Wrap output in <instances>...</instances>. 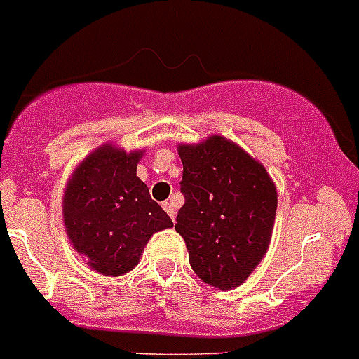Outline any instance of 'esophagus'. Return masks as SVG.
I'll use <instances>...</instances> for the list:
<instances>
[{
    "mask_svg": "<svg viewBox=\"0 0 359 359\" xmlns=\"http://www.w3.org/2000/svg\"><path fill=\"white\" fill-rule=\"evenodd\" d=\"M162 208L168 212V215H170L171 219H175V214H177V212H175V205L171 203V201H165V203H162Z\"/></svg>",
    "mask_w": 359,
    "mask_h": 359,
    "instance_id": "1",
    "label": "esophagus"
}]
</instances>
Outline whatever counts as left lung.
<instances>
[{
	"label": "left lung",
	"instance_id": "obj_1",
	"mask_svg": "<svg viewBox=\"0 0 359 359\" xmlns=\"http://www.w3.org/2000/svg\"><path fill=\"white\" fill-rule=\"evenodd\" d=\"M179 156L184 206L175 230L184 238L191 269L214 287H238L269 247L275 182L260 162L217 134L179 145Z\"/></svg>",
	"mask_w": 359,
	"mask_h": 359
}]
</instances>
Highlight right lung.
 <instances>
[{
    "label": "right lung",
    "instance_id": "add662e5",
    "mask_svg": "<svg viewBox=\"0 0 359 359\" xmlns=\"http://www.w3.org/2000/svg\"><path fill=\"white\" fill-rule=\"evenodd\" d=\"M142 154L103 145L77 165L64 189L62 215L69 241L101 275L129 273L151 236L173 226L136 177Z\"/></svg>",
    "mask_w": 359,
    "mask_h": 359
}]
</instances>
